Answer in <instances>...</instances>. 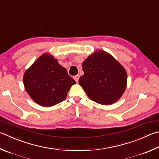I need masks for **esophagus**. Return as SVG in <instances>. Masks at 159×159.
Returning <instances> with one entry per match:
<instances>
[{"label": "esophagus", "mask_w": 159, "mask_h": 159, "mask_svg": "<svg viewBox=\"0 0 159 159\" xmlns=\"http://www.w3.org/2000/svg\"><path fill=\"white\" fill-rule=\"evenodd\" d=\"M79 78H80V76H79V75H76V76H74V79L75 80H76V81L78 83V81H79Z\"/></svg>", "instance_id": "34e87169"}]
</instances>
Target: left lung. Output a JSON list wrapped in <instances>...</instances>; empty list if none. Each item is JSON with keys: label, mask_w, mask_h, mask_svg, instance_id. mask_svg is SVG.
<instances>
[{"label": "left lung", "mask_w": 159, "mask_h": 159, "mask_svg": "<svg viewBox=\"0 0 159 159\" xmlns=\"http://www.w3.org/2000/svg\"><path fill=\"white\" fill-rule=\"evenodd\" d=\"M84 74L79 84L91 100L111 105L119 100L127 84L125 67L113 56L103 50L94 51L82 64Z\"/></svg>", "instance_id": "8db88e82"}]
</instances>
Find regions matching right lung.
<instances>
[{
    "instance_id": "add662e5",
    "label": "right lung",
    "mask_w": 159,
    "mask_h": 159,
    "mask_svg": "<svg viewBox=\"0 0 159 159\" xmlns=\"http://www.w3.org/2000/svg\"><path fill=\"white\" fill-rule=\"evenodd\" d=\"M25 91L34 102L50 107L64 101L76 81L48 53L42 54L24 75Z\"/></svg>"
}]
</instances>
